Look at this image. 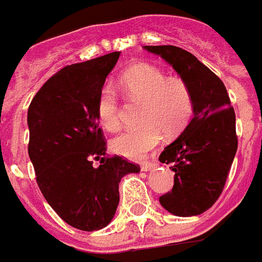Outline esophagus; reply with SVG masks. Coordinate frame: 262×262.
<instances>
[{"instance_id": "1", "label": "esophagus", "mask_w": 262, "mask_h": 262, "mask_svg": "<svg viewBox=\"0 0 262 262\" xmlns=\"http://www.w3.org/2000/svg\"><path fill=\"white\" fill-rule=\"evenodd\" d=\"M155 167H156V163H145V165L141 166V170L150 171V170H154Z\"/></svg>"}]
</instances>
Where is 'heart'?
<instances>
[{
	"label": "heart",
	"mask_w": 262,
	"mask_h": 262,
	"mask_svg": "<svg viewBox=\"0 0 262 262\" xmlns=\"http://www.w3.org/2000/svg\"><path fill=\"white\" fill-rule=\"evenodd\" d=\"M120 86L131 103L141 104V128L127 129L112 141L116 154L131 160L144 159L163 138L179 137L194 113V96L186 81L159 68L139 64L120 78ZM99 123L107 131L120 127V102L112 88H103L96 103Z\"/></svg>",
	"instance_id": "obj_1"
}]
</instances>
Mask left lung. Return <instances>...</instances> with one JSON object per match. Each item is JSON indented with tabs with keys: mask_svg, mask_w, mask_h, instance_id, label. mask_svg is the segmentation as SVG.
<instances>
[{
	"mask_svg": "<svg viewBox=\"0 0 262 262\" xmlns=\"http://www.w3.org/2000/svg\"><path fill=\"white\" fill-rule=\"evenodd\" d=\"M167 61L194 96V116L180 137L160 154L171 163L174 186L159 198L176 216H195L222 194L237 150L236 116L223 82L196 57L176 46H145Z\"/></svg>",
	"mask_w": 262,
	"mask_h": 262,
	"instance_id": "obj_1",
	"label": "left lung"
}]
</instances>
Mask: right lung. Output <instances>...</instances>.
Instances as JSON below:
<instances>
[{"label":"right lung","mask_w":262,"mask_h":262,"mask_svg":"<svg viewBox=\"0 0 262 262\" xmlns=\"http://www.w3.org/2000/svg\"><path fill=\"white\" fill-rule=\"evenodd\" d=\"M120 53L64 67L41 86L28 110L29 158L40 191L72 228L107 226L117 209L118 183L139 166L106 156L96 103ZM100 160L95 166L91 160Z\"/></svg>","instance_id":"1"}]
</instances>
